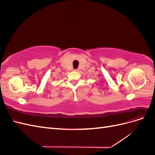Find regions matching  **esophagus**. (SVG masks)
<instances>
[{"label":"esophagus","instance_id":"esophagus-1","mask_svg":"<svg viewBox=\"0 0 155 155\" xmlns=\"http://www.w3.org/2000/svg\"><path fill=\"white\" fill-rule=\"evenodd\" d=\"M74 71H78V69H74Z\"/></svg>","mask_w":155,"mask_h":155}]
</instances>
